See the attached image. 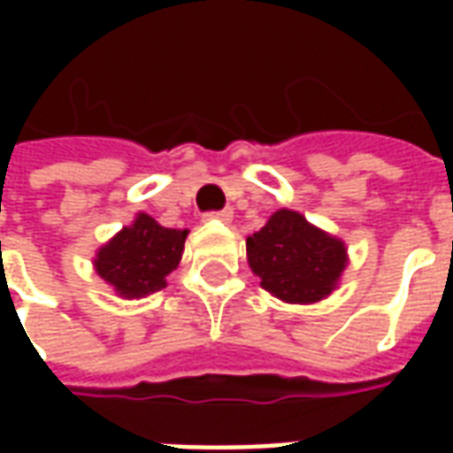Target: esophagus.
<instances>
[{"label": "esophagus", "instance_id": "1", "mask_svg": "<svg viewBox=\"0 0 453 453\" xmlns=\"http://www.w3.org/2000/svg\"><path fill=\"white\" fill-rule=\"evenodd\" d=\"M208 218H216V220H223V223H230V220H233V208H223V211H213V213H208Z\"/></svg>", "mask_w": 453, "mask_h": 453}]
</instances>
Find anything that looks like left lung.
Segmentation results:
<instances>
[{
	"label": "left lung",
	"instance_id": "left-lung-1",
	"mask_svg": "<svg viewBox=\"0 0 453 453\" xmlns=\"http://www.w3.org/2000/svg\"><path fill=\"white\" fill-rule=\"evenodd\" d=\"M247 262L259 284L286 303H318L337 288L347 266L340 237L311 226L298 211L281 208L247 237Z\"/></svg>",
	"mask_w": 453,
	"mask_h": 453
}]
</instances>
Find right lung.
I'll return each mask as SVG.
<instances>
[{
  "instance_id": "add662e5",
  "label": "right lung",
  "mask_w": 453,
  "mask_h": 453,
  "mask_svg": "<svg viewBox=\"0 0 453 453\" xmlns=\"http://www.w3.org/2000/svg\"><path fill=\"white\" fill-rule=\"evenodd\" d=\"M187 235L188 230L165 227L148 213H138L133 226H126L99 247L94 269L123 298H145L167 286Z\"/></svg>"
}]
</instances>
